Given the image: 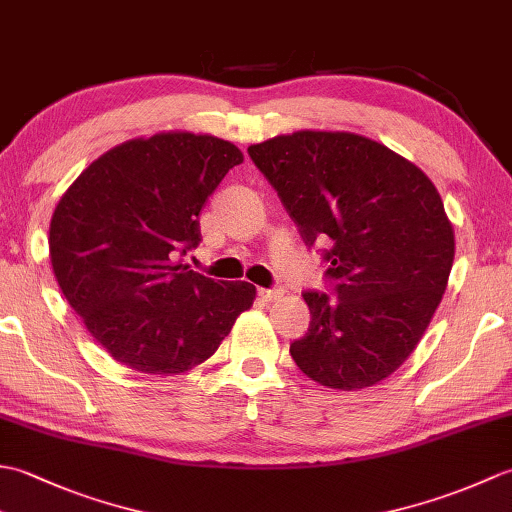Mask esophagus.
<instances>
[{
    "instance_id": "esophagus-1",
    "label": "esophagus",
    "mask_w": 512,
    "mask_h": 512,
    "mask_svg": "<svg viewBox=\"0 0 512 512\" xmlns=\"http://www.w3.org/2000/svg\"><path fill=\"white\" fill-rule=\"evenodd\" d=\"M259 299L262 301H275V299H279L281 295H284V290H279V288H275V290H270V288H259Z\"/></svg>"
}]
</instances>
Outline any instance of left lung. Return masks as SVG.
<instances>
[{"instance_id": "left-lung-1", "label": "left lung", "mask_w": 512, "mask_h": 512, "mask_svg": "<svg viewBox=\"0 0 512 512\" xmlns=\"http://www.w3.org/2000/svg\"><path fill=\"white\" fill-rule=\"evenodd\" d=\"M303 242H330L336 299L303 292L306 336L290 345L314 383L354 391L391 376L416 350L447 290L453 226L424 173L350 132L275 136L248 147Z\"/></svg>"}]
</instances>
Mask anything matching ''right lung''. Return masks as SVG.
<instances>
[{
    "label": "right lung",
    "mask_w": 512,
    "mask_h": 512,
    "mask_svg": "<svg viewBox=\"0 0 512 512\" xmlns=\"http://www.w3.org/2000/svg\"><path fill=\"white\" fill-rule=\"evenodd\" d=\"M239 162L228 140L160 132L105 151L61 195L48 237L54 277L118 363L189 372L253 306L248 281H215L176 262L200 244L202 206Z\"/></svg>",
    "instance_id": "add662e5"
}]
</instances>
